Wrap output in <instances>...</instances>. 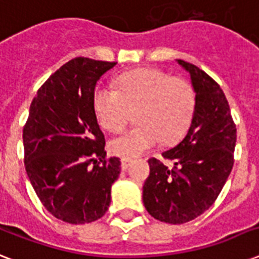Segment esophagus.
<instances>
[{
    "label": "esophagus",
    "instance_id": "esophagus-1",
    "mask_svg": "<svg viewBox=\"0 0 259 259\" xmlns=\"http://www.w3.org/2000/svg\"><path fill=\"white\" fill-rule=\"evenodd\" d=\"M130 162H132V160H129V158H122L121 160V168L122 170H126L127 168H129Z\"/></svg>",
    "mask_w": 259,
    "mask_h": 259
}]
</instances>
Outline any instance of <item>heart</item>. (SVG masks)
Masks as SVG:
<instances>
[{
	"mask_svg": "<svg viewBox=\"0 0 259 259\" xmlns=\"http://www.w3.org/2000/svg\"><path fill=\"white\" fill-rule=\"evenodd\" d=\"M93 106L99 125L118 130L137 110V126L114 136L110 152L132 158L160 142L170 145L184 137L191 126L196 95L187 80L161 70L141 68L121 75L117 89L101 84L94 91Z\"/></svg>",
	"mask_w": 259,
	"mask_h": 259,
	"instance_id": "obj_1",
	"label": "heart"
}]
</instances>
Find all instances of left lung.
<instances>
[{
  "label": "left lung",
  "instance_id": "8db88e82",
  "mask_svg": "<svg viewBox=\"0 0 259 259\" xmlns=\"http://www.w3.org/2000/svg\"><path fill=\"white\" fill-rule=\"evenodd\" d=\"M191 76L196 109L185 137L162 153L173 169L150 158L142 188L146 211L160 222L181 225L207 211L234 165L237 129L221 86L191 63L176 60Z\"/></svg>",
  "mask_w": 259,
  "mask_h": 259
}]
</instances>
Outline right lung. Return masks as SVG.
I'll return each instance as SVG.
<instances>
[{"instance_id":"right-lung-1","label":"right lung","mask_w":259,"mask_h":259,"mask_svg":"<svg viewBox=\"0 0 259 259\" xmlns=\"http://www.w3.org/2000/svg\"><path fill=\"white\" fill-rule=\"evenodd\" d=\"M115 64L89 58L66 63L40 87L22 132L34 192L55 218L71 225L105 215L121 173L119 158H106L93 106L97 82Z\"/></svg>"}]
</instances>
